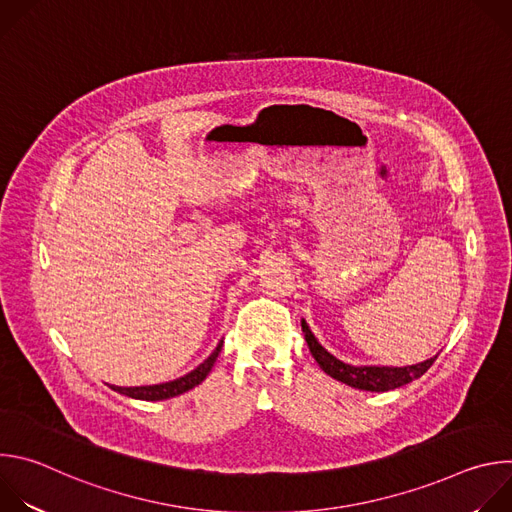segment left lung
<instances>
[{"label": "left lung", "instance_id": "1", "mask_svg": "<svg viewBox=\"0 0 512 512\" xmlns=\"http://www.w3.org/2000/svg\"><path fill=\"white\" fill-rule=\"evenodd\" d=\"M302 332L306 336V342L310 346L312 356L316 358V362L320 364V369L330 375L332 379L360 389V391H373V393H385L397 387H403L415 379H419L437 356L427 358L419 364H411V367H352V364H346L342 360H338L336 356H332L312 334L310 326L306 324V320H302Z\"/></svg>", "mask_w": 512, "mask_h": 512}]
</instances>
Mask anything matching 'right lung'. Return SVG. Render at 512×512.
<instances>
[{
	"instance_id": "obj_1",
	"label": "right lung",
	"mask_w": 512,
	"mask_h": 512,
	"mask_svg": "<svg viewBox=\"0 0 512 512\" xmlns=\"http://www.w3.org/2000/svg\"><path fill=\"white\" fill-rule=\"evenodd\" d=\"M221 348H223V340L218 342L214 352L202 364H198L194 371H190L188 375H184L180 379H174L170 383H160V385H145V387H115V391L131 397V399H141V401H164L170 397H178V395L194 389L196 385H200L206 379V375L214 367L216 356H218V352H221Z\"/></svg>"
}]
</instances>
